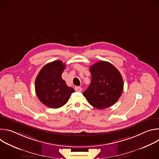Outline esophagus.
I'll return each instance as SVG.
<instances>
[{
  "label": "esophagus",
  "instance_id": "esophagus-1",
  "mask_svg": "<svg viewBox=\"0 0 159 159\" xmlns=\"http://www.w3.org/2000/svg\"><path fill=\"white\" fill-rule=\"evenodd\" d=\"M75 91H77V92H81L82 89L80 87H75Z\"/></svg>",
  "mask_w": 159,
  "mask_h": 159
}]
</instances>
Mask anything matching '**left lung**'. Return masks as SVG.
I'll return each instance as SVG.
<instances>
[{"label": "left lung", "instance_id": "left-lung-1", "mask_svg": "<svg viewBox=\"0 0 159 159\" xmlns=\"http://www.w3.org/2000/svg\"><path fill=\"white\" fill-rule=\"evenodd\" d=\"M91 82L83 93L89 103L98 109H104L118 101L123 90L122 76L111 63L101 61L89 68Z\"/></svg>", "mask_w": 159, "mask_h": 159}]
</instances>
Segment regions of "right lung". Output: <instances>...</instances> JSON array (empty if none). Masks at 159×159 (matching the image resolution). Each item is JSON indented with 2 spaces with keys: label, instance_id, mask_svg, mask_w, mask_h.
<instances>
[{
  "label": "right lung",
  "instance_id": "obj_1",
  "mask_svg": "<svg viewBox=\"0 0 159 159\" xmlns=\"http://www.w3.org/2000/svg\"><path fill=\"white\" fill-rule=\"evenodd\" d=\"M65 66L61 60L48 63L42 68L36 78V94L43 104L50 108L63 106L75 92L61 78Z\"/></svg>",
  "mask_w": 159,
  "mask_h": 159
}]
</instances>
